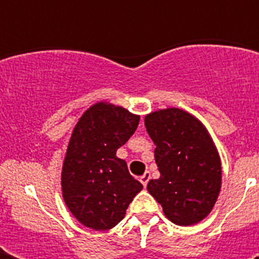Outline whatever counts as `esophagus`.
I'll return each mask as SVG.
<instances>
[{
	"mask_svg": "<svg viewBox=\"0 0 259 259\" xmlns=\"http://www.w3.org/2000/svg\"><path fill=\"white\" fill-rule=\"evenodd\" d=\"M149 179H150V173L145 172L141 177H140V181H141L144 187H146V185H148V181H149Z\"/></svg>",
	"mask_w": 259,
	"mask_h": 259,
	"instance_id": "esophagus-1",
	"label": "esophagus"
}]
</instances>
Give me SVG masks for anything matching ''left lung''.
Returning a JSON list of instances; mask_svg holds the SVG:
<instances>
[{"label":"left lung","instance_id":"1","mask_svg":"<svg viewBox=\"0 0 259 259\" xmlns=\"http://www.w3.org/2000/svg\"><path fill=\"white\" fill-rule=\"evenodd\" d=\"M145 127L160 170L146 188L172 223L196 225L221 192L222 164L212 138L197 118L176 107L148 114Z\"/></svg>","mask_w":259,"mask_h":259}]
</instances>
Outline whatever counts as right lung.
Returning <instances> with one entry per match:
<instances>
[{
    "instance_id": "obj_1",
    "label": "right lung",
    "mask_w": 259,
    "mask_h": 259,
    "mask_svg": "<svg viewBox=\"0 0 259 259\" xmlns=\"http://www.w3.org/2000/svg\"><path fill=\"white\" fill-rule=\"evenodd\" d=\"M140 115L121 106L98 102L75 125L62 169L64 203L83 226L110 230L142 189L117 149L136 132Z\"/></svg>"
}]
</instances>
